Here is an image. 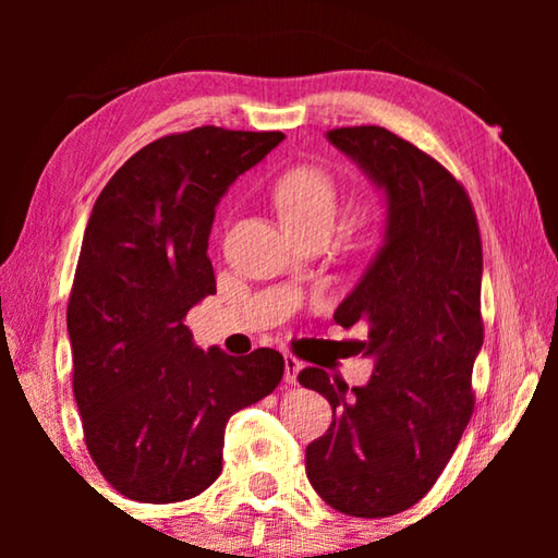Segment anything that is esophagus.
I'll list each match as a JSON object with an SVG mask.
<instances>
[{
    "label": "esophagus",
    "mask_w": 558,
    "mask_h": 558,
    "mask_svg": "<svg viewBox=\"0 0 558 558\" xmlns=\"http://www.w3.org/2000/svg\"><path fill=\"white\" fill-rule=\"evenodd\" d=\"M300 369H302L300 359L292 356V354H286V384H295Z\"/></svg>",
    "instance_id": "1"
}]
</instances>
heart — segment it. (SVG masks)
Segmentation results:
<instances>
[{
	"mask_svg": "<svg viewBox=\"0 0 558 558\" xmlns=\"http://www.w3.org/2000/svg\"><path fill=\"white\" fill-rule=\"evenodd\" d=\"M272 199L288 229L327 226L332 229L339 214L337 179L317 165H300L278 177Z\"/></svg>",
	"mask_w": 558,
	"mask_h": 558,
	"instance_id": "1",
	"label": "heart"
}]
</instances>
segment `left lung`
Wrapping results in <instances>:
<instances>
[{"label":"left lung","mask_w":558,"mask_h":558,"mask_svg":"<svg viewBox=\"0 0 558 558\" xmlns=\"http://www.w3.org/2000/svg\"><path fill=\"white\" fill-rule=\"evenodd\" d=\"M327 137L384 189L386 243L335 313L342 327L366 325L352 347L374 356L369 384L349 389L317 366L298 374L332 405L305 468L337 512L391 517L428 495L475 411L483 241L465 186L409 140L379 125Z\"/></svg>","instance_id":"left-lung-1"}]
</instances>
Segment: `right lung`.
<instances>
[{"instance_id":"obj_1","label":"right lung","mask_w":558,"mask_h":558,"mask_svg":"<svg viewBox=\"0 0 558 558\" xmlns=\"http://www.w3.org/2000/svg\"><path fill=\"white\" fill-rule=\"evenodd\" d=\"M282 132L214 125L159 137L102 189L69 298L73 396L102 477L135 502L167 505L221 475L223 430L286 372L276 349L229 356L184 325L216 292V204Z\"/></svg>"}]
</instances>
